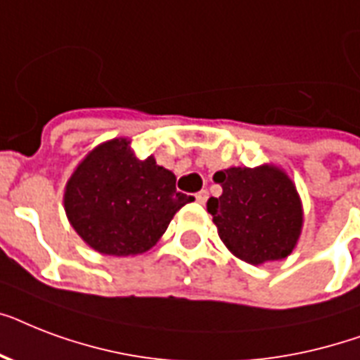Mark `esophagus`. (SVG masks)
Here are the masks:
<instances>
[{"label":"esophagus","instance_id":"1","mask_svg":"<svg viewBox=\"0 0 360 360\" xmlns=\"http://www.w3.org/2000/svg\"><path fill=\"white\" fill-rule=\"evenodd\" d=\"M207 198H209V192L207 191H200L196 194V202L198 203H205V202H207Z\"/></svg>","mask_w":360,"mask_h":360}]
</instances>
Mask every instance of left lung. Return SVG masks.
I'll return each instance as SVG.
<instances>
[{
	"mask_svg": "<svg viewBox=\"0 0 360 360\" xmlns=\"http://www.w3.org/2000/svg\"><path fill=\"white\" fill-rule=\"evenodd\" d=\"M213 181L222 194L209 198L207 211L233 256L252 265L290 256L302 230V203L284 169L228 168Z\"/></svg>",
	"mask_w": 360,
	"mask_h": 360,
	"instance_id": "8db88e82",
	"label": "left lung"
}]
</instances>
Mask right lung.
<instances>
[{"instance_id":"obj_1","label":"right lung","mask_w":360,"mask_h":360,"mask_svg":"<svg viewBox=\"0 0 360 360\" xmlns=\"http://www.w3.org/2000/svg\"><path fill=\"white\" fill-rule=\"evenodd\" d=\"M194 198L175 191V175L130 140L114 138L87 155L65 186V213L76 233L106 256L143 254Z\"/></svg>"}]
</instances>
